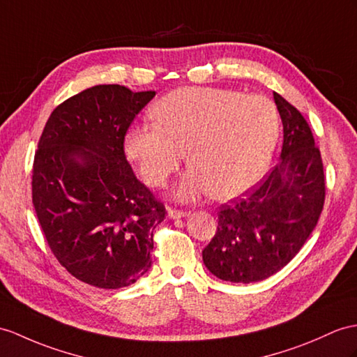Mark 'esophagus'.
Instances as JSON below:
<instances>
[{"mask_svg":"<svg viewBox=\"0 0 357 357\" xmlns=\"http://www.w3.org/2000/svg\"><path fill=\"white\" fill-rule=\"evenodd\" d=\"M188 215L189 213L186 211H178V208H169V211H168V216H169V218H174V220L185 218V216H188Z\"/></svg>","mask_w":357,"mask_h":357,"instance_id":"obj_1","label":"esophagus"}]
</instances>
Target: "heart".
Instances as JSON below:
<instances>
[{
    "label": "heart",
    "mask_w": 357,
    "mask_h": 357,
    "mask_svg": "<svg viewBox=\"0 0 357 357\" xmlns=\"http://www.w3.org/2000/svg\"><path fill=\"white\" fill-rule=\"evenodd\" d=\"M153 126L130 130L124 150L146 185L160 188L185 160L192 167L174 189L180 199L211 190L229 199L265 176L280 136V116L262 95L180 88L153 106Z\"/></svg>",
    "instance_id": "obj_1"
}]
</instances>
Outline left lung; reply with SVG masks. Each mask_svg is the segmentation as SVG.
<instances>
[{
  "mask_svg": "<svg viewBox=\"0 0 357 357\" xmlns=\"http://www.w3.org/2000/svg\"><path fill=\"white\" fill-rule=\"evenodd\" d=\"M274 101L283 123L280 162L260 183L220 206L218 229L203 250L213 275L253 283L280 271L317 227L326 199L323 159L301 113L282 95Z\"/></svg>",
  "mask_w": 357,
  "mask_h": 357,
  "instance_id": "1",
  "label": "left lung"
}]
</instances>
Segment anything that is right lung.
I'll use <instances>...</instances> for the list:
<instances>
[{"mask_svg":"<svg viewBox=\"0 0 357 357\" xmlns=\"http://www.w3.org/2000/svg\"><path fill=\"white\" fill-rule=\"evenodd\" d=\"M154 91L98 84L51 113L34 154L31 195L59 264L95 288L135 283L151 266L163 203L127 162L130 124Z\"/></svg>","mask_w":357,"mask_h":357,"instance_id":"add662e5","label":"right lung"}]
</instances>
